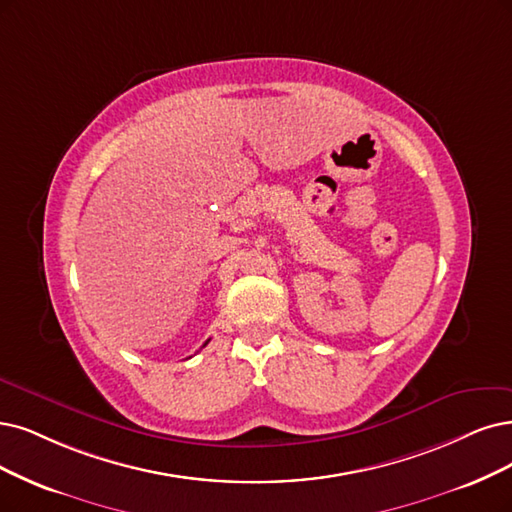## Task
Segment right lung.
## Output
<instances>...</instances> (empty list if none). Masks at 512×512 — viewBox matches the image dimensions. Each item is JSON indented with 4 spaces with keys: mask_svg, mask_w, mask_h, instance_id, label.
<instances>
[{
    "mask_svg": "<svg viewBox=\"0 0 512 512\" xmlns=\"http://www.w3.org/2000/svg\"><path fill=\"white\" fill-rule=\"evenodd\" d=\"M206 344H208V342H206ZM206 344H204V346H206Z\"/></svg>",
    "mask_w": 512,
    "mask_h": 512,
    "instance_id": "1",
    "label": "right lung"
}]
</instances>
